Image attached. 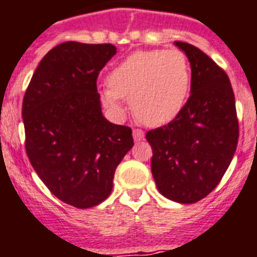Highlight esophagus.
<instances>
[{
	"label": "esophagus",
	"mask_w": 257,
	"mask_h": 257,
	"mask_svg": "<svg viewBox=\"0 0 257 257\" xmlns=\"http://www.w3.org/2000/svg\"><path fill=\"white\" fill-rule=\"evenodd\" d=\"M133 139H135L136 142H142L143 139H144V132L139 128L133 129Z\"/></svg>",
	"instance_id": "esophagus-1"
}]
</instances>
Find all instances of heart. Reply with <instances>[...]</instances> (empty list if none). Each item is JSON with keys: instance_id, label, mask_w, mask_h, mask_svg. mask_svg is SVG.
Instances as JSON below:
<instances>
[{"instance_id": "obj_1", "label": "heart", "mask_w": 257, "mask_h": 257, "mask_svg": "<svg viewBox=\"0 0 257 257\" xmlns=\"http://www.w3.org/2000/svg\"><path fill=\"white\" fill-rule=\"evenodd\" d=\"M103 101L111 109L129 98L139 120L151 126L167 124L187 102L191 86L189 59L179 50L137 51L117 64L107 76Z\"/></svg>"}]
</instances>
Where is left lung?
I'll list each match as a JSON object with an SVG mask.
<instances>
[{
	"instance_id": "left-lung-1",
	"label": "left lung",
	"mask_w": 257,
	"mask_h": 257,
	"mask_svg": "<svg viewBox=\"0 0 257 257\" xmlns=\"http://www.w3.org/2000/svg\"><path fill=\"white\" fill-rule=\"evenodd\" d=\"M191 64V94L175 118L151 129V170L160 194L198 202L220 183L238 142V120L229 76L205 52L175 42Z\"/></svg>"
}]
</instances>
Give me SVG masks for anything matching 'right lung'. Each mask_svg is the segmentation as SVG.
Segmentation results:
<instances>
[{
	"instance_id": "add662e5",
	"label": "right lung",
	"mask_w": 257,
	"mask_h": 257,
	"mask_svg": "<svg viewBox=\"0 0 257 257\" xmlns=\"http://www.w3.org/2000/svg\"><path fill=\"white\" fill-rule=\"evenodd\" d=\"M114 54L113 44L62 43L42 59L23 99L29 162L56 198L78 209L110 195L133 147L132 129L101 111L97 79Z\"/></svg>"
}]
</instances>
